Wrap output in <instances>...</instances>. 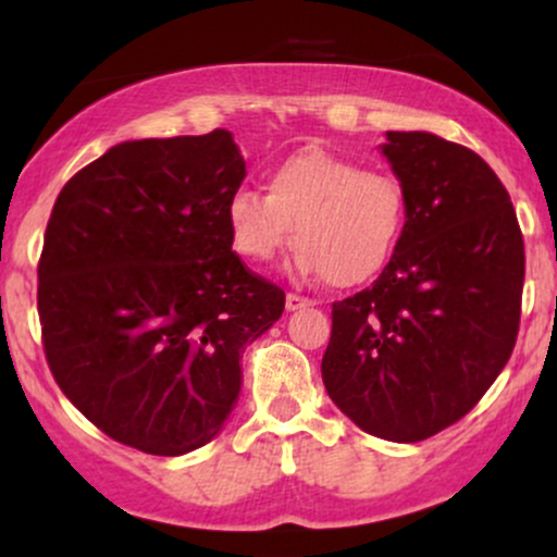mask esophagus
Instances as JSON below:
<instances>
[{
  "label": "esophagus",
  "instance_id": "1",
  "mask_svg": "<svg viewBox=\"0 0 557 557\" xmlns=\"http://www.w3.org/2000/svg\"><path fill=\"white\" fill-rule=\"evenodd\" d=\"M285 306H287V311H298V309H309V306H314V300L306 298V296H298V293H287Z\"/></svg>",
  "mask_w": 557,
  "mask_h": 557
}]
</instances>
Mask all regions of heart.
<instances>
[{"mask_svg": "<svg viewBox=\"0 0 557 557\" xmlns=\"http://www.w3.org/2000/svg\"><path fill=\"white\" fill-rule=\"evenodd\" d=\"M235 251L253 264L277 257L290 240L298 264L354 287L393 259L406 227V190L389 172L363 170L324 149H300L272 168L267 194L240 188L227 201Z\"/></svg>", "mask_w": 557, "mask_h": 557, "instance_id": "heart-1", "label": "heart"}]
</instances>
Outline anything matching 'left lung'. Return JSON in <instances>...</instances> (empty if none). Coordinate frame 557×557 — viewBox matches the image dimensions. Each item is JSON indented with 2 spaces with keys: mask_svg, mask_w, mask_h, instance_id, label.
<instances>
[{
  "mask_svg": "<svg viewBox=\"0 0 557 557\" xmlns=\"http://www.w3.org/2000/svg\"><path fill=\"white\" fill-rule=\"evenodd\" d=\"M406 227L372 287L332 304L322 380L374 437L419 443L482 400L513 354L523 235L482 157L432 133L389 131Z\"/></svg>",
  "mask_w": 557,
  "mask_h": 557,
  "instance_id": "8db88e82",
  "label": "left lung"
}]
</instances>
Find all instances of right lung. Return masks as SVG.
<instances>
[{
  "instance_id": "1",
  "label": "right lung",
  "mask_w": 557,
  "mask_h": 557,
  "mask_svg": "<svg viewBox=\"0 0 557 557\" xmlns=\"http://www.w3.org/2000/svg\"><path fill=\"white\" fill-rule=\"evenodd\" d=\"M246 177L227 131L112 146L57 196L38 319L67 400L117 443L183 456L222 430L240 356L285 293L251 272L227 227Z\"/></svg>"
}]
</instances>
